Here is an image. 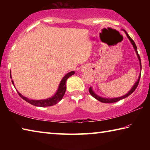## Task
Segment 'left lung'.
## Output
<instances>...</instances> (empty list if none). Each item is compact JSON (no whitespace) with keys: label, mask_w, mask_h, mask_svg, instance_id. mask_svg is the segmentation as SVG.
I'll return each instance as SVG.
<instances>
[{"label":"left lung","mask_w":150,"mask_h":150,"mask_svg":"<svg viewBox=\"0 0 150 150\" xmlns=\"http://www.w3.org/2000/svg\"><path fill=\"white\" fill-rule=\"evenodd\" d=\"M124 32H125L126 34V35H127V37L128 38V39L130 40L132 44L133 45L134 48V49H135V51H136V54H137V55H138V59H139V62H140V69L142 70V64H141L140 57H139V54H138V52H137V47H136V44H135V42H134V40H133L132 39L130 36H129V35H128V34H127V32H126V31H124ZM139 79H140V75H139L138 80L137 81V82L135 83V85H134V87H132V89L130 91V92H129L128 93H127L126 95H125L124 96H121V97H118V98H102V97H100V96H98V95H96V94L93 92V90H92V88H91V87L89 88V90H88V91H89V93H90L91 95H92L94 98H95L96 100H99V101H100V102L104 103H116V102H118V101H119V100H121V99H123V98H126V97H128V96L129 95H130L132 93L134 92V91L136 90V88H137V87H138V84H139Z\"/></svg>","instance_id":"8db88e82"}]
</instances>
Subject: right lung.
Instances as JSON below:
<instances>
[{
	"instance_id": "add662e5",
	"label": "right lung",
	"mask_w": 150,
	"mask_h": 150,
	"mask_svg": "<svg viewBox=\"0 0 150 150\" xmlns=\"http://www.w3.org/2000/svg\"><path fill=\"white\" fill-rule=\"evenodd\" d=\"M74 73H75L74 71L68 73L63 78L62 81H61V83L59 84V88H58V90L57 91L56 94H55L54 96H52V97H51L50 98H47V99L40 100H30V99H28V98H27L26 97H25V96H22L20 93L18 92V93L19 96L22 98V99H24V100H26V102H28L30 104H31V105H32L35 106L44 107V106H51L55 105V104H57L58 102H59V101L62 100L63 96L65 95V93L66 91V81H67V79L69 78L70 76L73 75ZM12 84L14 85L13 81H12Z\"/></svg>"
}]
</instances>
